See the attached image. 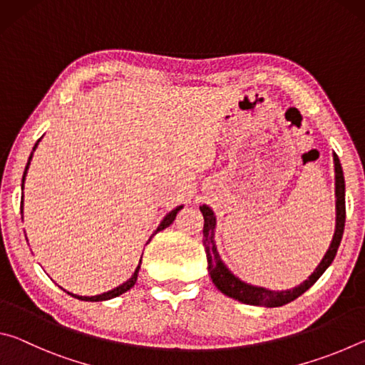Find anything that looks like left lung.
<instances>
[{"label": "left lung", "mask_w": 365, "mask_h": 365, "mask_svg": "<svg viewBox=\"0 0 365 365\" xmlns=\"http://www.w3.org/2000/svg\"><path fill=\"white\" fill-rule=\"evenodd\" d=\"M333 164H335V209H336V224H335V233L330 242L329 250L322 257V261L319 262L316 270L312 272L307 279L299 283L298 287L282 289V292H275V289H269L264 287H256L251 283H246L240 280L233 272L227 267L225 262L220 259V255L217 251V246L214 242L215 235V215L214 211L209 206L202 205L200 206V211L205 217V228H202V245H205L206 257H207V272L211 275V280L217 289L228 298H233L240 302L251 306H262V307H280L285 306L288 302L294 301L298 296H301L304 292H307L314 283H316L320 275L330 267L333 259L336 256L338 246L341 243L343 230H344V219H346V206H344V175L341 164L335 153H333Z\"/></svg>", "instance_id": "left-lung-1"}]
</instances>
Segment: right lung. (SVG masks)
I'll return each instance as SVG.
<instances>
[{"label": "right lung", "mask_w": 365, "mask_h": 365, "mask_svg": "<svg viewBox=\"0 0 365 365\" xmlns=\"http://www.w3.org/2000/svg\"><path fill=\"white\" fill-rule=\"evenodd\" d=\"M41 140V138H40ZM40 140L36 141L35 143V146H34V150H32V153H30V158H29V160H27V165H26V170H24V177H22V190H24V182H26V175H27V170H29V165H30V160H32V156H34V151L36 150V146H38V143H40ZM183 206H177L175 209H172V211L169 212V214H165V217L160 220V224H159V227L156 228V232H154L153 235H156L158 232H160V230H164V228H168L172 222H174V219H175V215H177V212L180 211ZM24 212V193H22V206H21V214ZM22 219H24V215H22ZM151 240V238H150ZM140 265H141V259H140V264H138V267L135 269V272H133V275L130 277V279H128L127 282H123L122 285H119V287H115V288H113V289H109V292H106V293H101V294H96V296H78V294H73V293H69V292H64L67 293V294H71L72 298H77V299H80V301H108V299H113V298H115V296H120L122 293H125V292H128V289H130L133 285H135V282H137V279H138V270H140Z\"/></svg>", "instance_id": "1"}]
</instances>
